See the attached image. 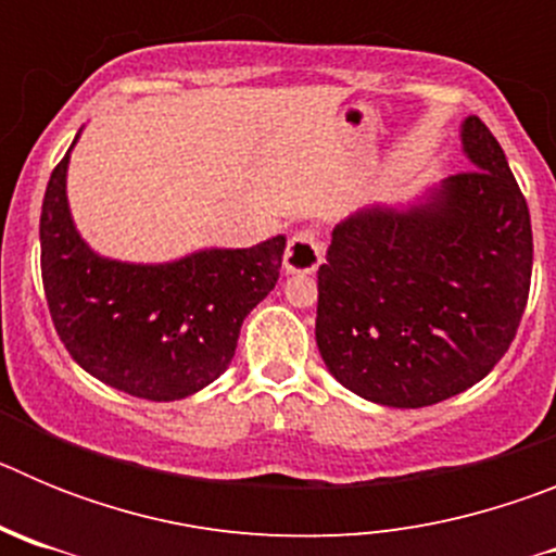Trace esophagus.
Returning a JSON list of instances; mask_svg holds the SVG:
<instances>
[{
    "label": "esophagus",
    "mask_w": 556,
    "mask_h": 556,
    "mask_svg": "<svg viewBox=\"0 0 556 556\" xmlns=\"http://www.w3.org/2000/svg\"><path fill=\"white\" fill-rule=\"evenodd\" d=\"M323 264V242L314 230H298L283 253V269L289 275H312Z\"/></svg>",
    "instance_id": "esophagus-1"
}]
</instances>
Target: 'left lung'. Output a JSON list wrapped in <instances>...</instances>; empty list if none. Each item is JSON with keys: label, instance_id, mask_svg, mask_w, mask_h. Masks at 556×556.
I'll return each instance as SVG.
<instances>
[{"label": "left lung", "instance_id": "1", "mask_svg": "<svg viewBox=\"0 0 556 556\" xmlns=\"http://www.w3.org/2000/svg\"><path fill=\"white\" fill-rule=\"evenodd\" d=\"M470 172L333 228L317 273V348L358 397L395 409L479 384L515 339L532 281V223L479 116L459 125Z\"/></svg>", "mask_w": 556, "mask_h": 556}]
</instances>
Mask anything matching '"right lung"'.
Segmentation results:
<instances>
[{
  "label": "right lung",
  "instance_id": "obj_1",
  "mask_svg": "<svg viewBox=\"0 0 556 556\" xmlns=\"http://www.w3.org/2000/svg\"><path fill=\"white\" fill-rule=\"evenodd\" d=\"M75 136L41 205V275L55 331L102 384L180 401L228 370L242 323L278 283L287 236L203 248L159 264L97 253L77 230L66 178Z\"/></svg>",
  "mask_w": 556,
  "mask_h": 556
}]
</instances>
